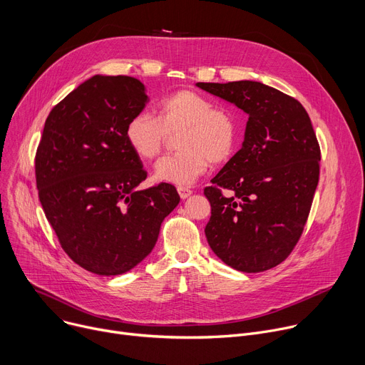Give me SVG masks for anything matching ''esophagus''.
<instances>
[{
  "instance_id": "34e87169",
  "label": "esophagus",
  "mask_w": 365,
  "mask_h": 365,
  "mask_svg": "<svg viewBox=\"0 0 365 365\" xmlns=\"http://www.w3.org/2000/svg\"><path fill=\"white\" fill-rule=\"evenodd\" d=\"M178 190V194H180V197L184 200V199H187V197H190V195H191V190L190 188H187V187H178L177 188Z\"/></svg>"
}]
</instances>
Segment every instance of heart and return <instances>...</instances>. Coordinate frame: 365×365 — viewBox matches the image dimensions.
<instances>
[{"instance_id": "b5f03b06", "label": "heart", "mask_w": 365, "mask_h": 365, "mask_svg": "<svg viewBox=\"0 0 365 365\" xmlns=\"http://www.w3.org/2000/svg\"><path fill=\"white\" fill-rule=\"evenodd\" d=\"M178 134L177 153L162 158L155 168L160 181L190 185L210 166L228 162L238 145L240 123L235 112L194 91L181 89L165 96L158 115L138 112L125 125L131 150L143 160H153L170 135Z\"/></svg>"}]
</instances>
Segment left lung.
<instances>
[{
  "mask_svg": "<svg viewBox=\"0 0 365 365\" xmlns=\"http://www.w3.org/2000/svg\"><path fill=\"white\" fill-rule=\"evenodd\" d=\"M248 114L242 148L205 188L213 253L240 272L282 263L310 215L320 175V146L305 108L259 81L197 83Z\"/></svg>",
  "mask_w": 365,
  "mask_h": 365,
  "instance_id": "left-lung-1",
  "label": "left lung"
}]
</instances>
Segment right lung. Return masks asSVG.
Masks as SVG:
<instances>
[{"instance_id":"add662e5","label":"right lung","mask_w":365,"mask_h":365,"mask_svg":"<svg viewBox=\"0 0 365 365\" xmlns=\"http://www.w3.org/2000/svg\"><path fill=\"white\" fill-rule=\"evenodd\" d=\"M148 102L143 83L93 76L55 105L35 156L39 202L67 256L96 274H121L153 250L177 188L146 190L142 160L125 138Z\"/></svg>"}]
</instances>
